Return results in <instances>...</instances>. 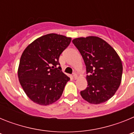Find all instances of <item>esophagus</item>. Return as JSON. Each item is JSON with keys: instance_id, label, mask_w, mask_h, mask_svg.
<instances>
[{"instance_id": "obj_1", "label": "esophagus", "mask_w": 134, "mask_h": 134, "mask_svg": "<svg viewBox=\"0 0 134 134\" xmlns=\"http://www.w3.org/2000/svg\"><path fill=\"white\" fill-rule=\"evenodd\" d=\"M77 78H78L77 74H76V73H74V74H73V79H74V80H76V79H77Z\"/></svg>"}]
</instances>
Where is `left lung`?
Listing matches in <instances>:
<instances>
[{"label": "left lung", "instance_id": "1", "mask_svg": "<svg viewBox=\"0 0 134 134\" xmlns=\"http://www.w3.org/2000/svg\"><path fill=\"white\" fill-rule=\"evenodd\" d=\"M86 70L87 87L80 92L82 97L91 104L108 100L118 91L121 81L122 62L108 43L99 37L74 39Z\"/></svg>", "mask_w": 134, "mask_h": 134}]
</instances>
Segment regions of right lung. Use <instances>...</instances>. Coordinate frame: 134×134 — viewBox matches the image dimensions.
Wrapping results in <instances>:
<instances>
[{
  "mask_svg": "<svg viewBox=\"0 0 134 134\" xmlns=\"http://www.w3.org/2000/svg\"><path fill=\"white\" fill-rule=\"evenodd\" d=\"M71 37L49 34L36 39L21 55L18 77L23 91L32 101L48 105L58 100L70 78L61 71L59 58Z\"/></svg>",
  "mask_w": 134,
  "mask_h": 134,
  "instance_id": "obj_1",
  "label": "right lung"
}]
</instances>
